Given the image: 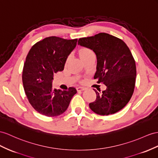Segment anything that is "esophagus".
I'll use <instances>...</instances> for the list:
<instances>
[{
	"label": "esophagus",
	"mask_w": 158,
	"mask_h": 158,
	"mask_svg": "<svg viewBox=\"0 0 158 158\" xmlns=\"http://www.w3.org/2000/svg\"><path fill=\"white\" fill-rule=\"evenodd\" d=\"M77 89L78 91H84L85 89V87H78L77 88Z\"/></svg>",
	"instance_id": "obj_1"
}]
</instances>
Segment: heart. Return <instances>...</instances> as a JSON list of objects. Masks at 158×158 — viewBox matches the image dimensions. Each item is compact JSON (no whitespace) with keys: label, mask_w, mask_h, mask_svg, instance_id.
<instances>
[{"label":"heart","mask_w":158,"mask_h":158,"mask_svg":"<svg viewBox=\"0 0 158 158\" xmlns=\"http://www.w3.org/2000/svg\"><path fill=\"white\" fill-rule=\"evenodd\" d=\"M91 52H93V51L89 49L88 48H81L79 51V55L81 59H83L85 57H86L87 56H88L89 54H91Z\"/></svg>","instance_id":"1"}]
</instances>
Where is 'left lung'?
I'll return each instance as SVG.
<instances>
[{
  "label": "left lung",
  "mask_w": 158,
  "mask_h": 158,
  "mask_svg": "<svg viewBox=\"0 0 158 158\" xmlns=\"http://www.w3.org/2000/svg\"><path fill=\"white\" fill-rule=\"evenodd\" d=\"M78 44L93 50L97 56L94 79L107 88L89 103L91 110L101 115L115 114L126 106L135 88L136 66L131 52L122 40L100 33L80 38Z\"/></svg>",
  "instance_id": "obj_1"
}]
</instances>
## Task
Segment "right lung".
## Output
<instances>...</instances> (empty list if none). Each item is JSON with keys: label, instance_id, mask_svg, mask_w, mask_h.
Wrapping results in <instances>:
<instances>
[{"label": "right lung", "instance_id": "1", "mask_svg": "<svg viewBox=\"0 0 158 158\" xmlns=\"http://www.w3.org/2000/svg\"><path fill=\"white\" fill-rule=\"evenodd\" d=\"M77 39L49 37L35 43L28 53L23 71V83L30 104L39 114L56 117L67 110L76 93L52 89L53 74L62 71L66 60L77 45Z\"/></svg>", "mask_w": 158, "mask_h": 158}]
</instances>
